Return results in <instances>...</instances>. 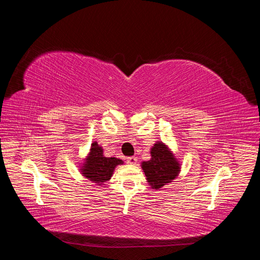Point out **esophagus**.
Segmentation results:
<instances>
[{
    "label": "esophagus",
    "mask_w": 260,
    "mask_h": 260,
    "mask_svg": "<svg viewBox=\"0 0 260 260\" xmlns=\"http://www.w3.org/2000/svg\"><path fill=\"white\" fill-rule=\"evenodd\" d=\"M127 161H128L129 164L135 165V164L137 162V157H135V156H130V157H128V158H127Z\"/></svg>",
    "instance_id": "1"
}]
</instances>
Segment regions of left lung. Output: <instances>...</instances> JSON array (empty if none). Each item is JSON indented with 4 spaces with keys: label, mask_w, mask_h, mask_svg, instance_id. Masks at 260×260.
Segmentation results:
<instances>
[{
    "label": "left lung",
    "mask_w": 260,
    "mask_h": 260,
    "mask_svg": "<svg viewBox=\"0 0 260 260\" xmlns=\"http://www.w3.org/2000/svg\"><path fill=\"white\" fill-rule=\"evenodd\" d=\"M152 158L142 162V169L148 184L158 190L177 178L180 165L166 144L157 142L151 149Z\"/></svg>",
    "instance_id": "obj_1"
}]
</instances>
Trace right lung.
Listing matches in <instances>:
<instances>
[{
	"instance_id": "1",
	"label": "right lung",
	"mask_w": 260,
	"mask_h": 260,
	"mask_svg": "<svg viewBox=\"0 0 260 260\" xmlns=\"http://www.w3.org/2000/svg\"><path fill=\"white\" fill-rule=\"evenodd\" d=\"M122 164L123 161L116 157H105L103 155V148L98 142H93L89 156L85 158V162L80 170L86 179L102 185L112 178L116 166Z\"/></svg>"
}]
</instances>
